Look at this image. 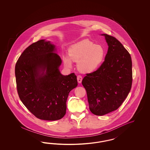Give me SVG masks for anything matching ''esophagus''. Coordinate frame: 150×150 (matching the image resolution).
Returning a JSON list of instances; mask_svg holds the SVG:
<instances>
[{
    "label": "esophagus",
    "mask_w": 150,
    "mask_h": 150,
    "mask_svg": "<svg viewBox=\"0 0 150 150\" xmlns=\"http://www.w3.org/2000/svg\"><path fill=\"white\" fill-rule=\"evenodd\" d=\"M77 80L78 83H81L82 80V77L81 75H78L77 76Z\"/></svg>",
    "instance_id": "34e87169"
}]
</instances>
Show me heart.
<instances>
[{"instance_id":"b5f03b06","label":"heart","mask_w":150,"mask_h":150,"mask_svg":"<svg viewBox=\"0 0 150 150\" xmlns=\"http://www.w3.org/2000/svg\"><path fill=\"white\" fill-rule=\"evenodd\" d=\"M104 48L92 41L85 40L71 45L68 49L69 57H64L65 67L71 68V60L77 62V68L82 73H90L100 67L105 59Z\"/></svg>"}]
</instances>
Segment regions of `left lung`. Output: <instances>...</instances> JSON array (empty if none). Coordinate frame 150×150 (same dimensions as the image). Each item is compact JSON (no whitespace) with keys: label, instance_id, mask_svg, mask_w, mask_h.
I'll use <instances>...</instances> for the list:
<instances>
[{"label":"left lung","instance_id":"obj_1","mask_svg":"<svg viewBox=\"0 0 150 150\" xmlns=\"http://www.w3.org/2000/svg\"><path fill=\"white\" fill-rule=\"evenodd\" d=\"M108 45L105 61L97 70L86 74L82 81L89 108L97 115L115 110L122 105L132 88V58L115 37L103 34Z\"/></svg>","mask_w":150,"mask_h":150}]
</instances>
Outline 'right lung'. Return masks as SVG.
<instances>
[{
    "label": "right lung",
    "instance_id": "obj_1",
    "mask_svg": "<svg viewBox=\"0 0 150 150\" xmlns=\"http://www.w3.org/2000/svg\"><path fill=\"white\" fill-rule=\"evenodd\" d=\"M54 45L41 40L32 43L20 56L15 73L18 96L36 118L57 120L66 113L69 92L77 86L74 73L59 71L62 59Z\"/></svg>",
    "mask_w": 150,
    "mask_h": 150
}]
</instances>
